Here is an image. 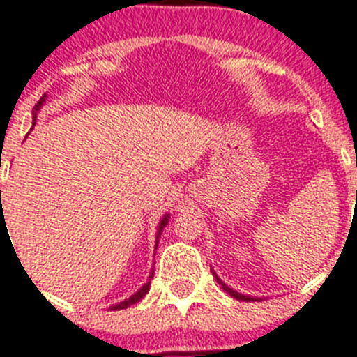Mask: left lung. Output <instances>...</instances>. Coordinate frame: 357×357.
<instances>
[{"label":"left lung","instance_id":"1","mask_svg":"<svg viewBox=\"0 0 357 357\" xmlns=\"http://www.w3.org/2000/svg\"><path fill=\"white\" fill-rule=\"evenodd\" d=\"M215 278H217V275H215ZM217 281H218V282H220V284H222V288H224V290H226V291H227V294H229V295H231V297H234V298H238V301H256V298L249 297V295H242V294H238V291H233V290H231V288H227V287H226V284H224V282H222V281H220V279H218V278H217Z\"/></svg>","mask_w":357,"mask_h":357}]
</instances>
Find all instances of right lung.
<instances>
[{"label":"right lung","mask_w":357,"mask_h":357,"mask_svg":"<svg viewBox=\"0 0 357 357\" xmlns=\"http://www.w3.org/2000/svg\"><path fill=\"white\" fill-rule=\"evenodd\" d=\"M43 101H44V96L40 99H38V102L37 105H35V114H37V110L38 108H40V105H43ZM35 119L37 117H33V124H35ZM3 208V206H1ZM167 222H169V215H163V218L162 220H160V224H158V236H156V238H160V234H162V231H163V227L167 226ZM156 243H158V240H156ZM151 279H153V274L149 275V281L146 282V284H144L142 288H140L139 291H137V294L135 295H131L130 298H126V301H123V303H119V304H115V306H112L110 310H126V307H130L131 304H137L140 301V298L144 297V295L147 294V291H149V287H151Z\"/></svg>","instance_id":"obj_1"}]
</instances>
